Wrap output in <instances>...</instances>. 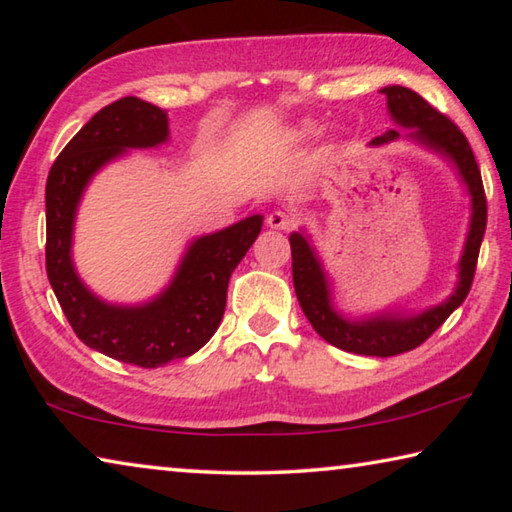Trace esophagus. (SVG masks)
I'll use <instances>...</instances> for the list:
<instances>
[{"label":"esophagus","instance_id":"34e87169","mask_svg":"<svg viewBox=\"0 0 512 512\" xmlns=\"http://www.w3.org/2000/svg\"><path fill=\"white\" fill-rule=\"evenodd\" d=\"M266 225L271 230H289L291 225H293V219H291L287 212L275 210V212H271V214L266 216Z\"/></svg>","mask_w":512,"mask_h":512}]
</instances>
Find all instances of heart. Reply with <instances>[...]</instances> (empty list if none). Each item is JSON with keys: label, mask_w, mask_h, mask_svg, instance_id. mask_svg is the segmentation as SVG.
I'll return each mask as SVG.
<instances>
[{"label": "heart", "mask_w": 512, "mask_h": 512, "mask_svg": "<svg viewBox=\"0 0 512 512\" xmlns=\"http://www.w3.org/2000/svg\"><path fill=\"white\" fill-rule=\"evenodd\" d=\"M305 131H309V128H305Z\"/></svg>", "instance_id": "b5f03b06"}]
</instances>
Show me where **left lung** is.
<instances>
[{
	"instance_id": "left-lung-1",
	"label": "left lung",
	"mask_w": 512,
	"mask_h": 512,
	"mask_svg": "<svg viewBox=\"0 0 512 512\" xmlns=\"http://www.w3.org/2000/svg\"><path fill=\"white\" fill-rule=\"evenodd\" d=\"M379 92L386 94V108L395 121V128H404L406 133L386 131L384 135L375 137L370 146H381L395 140L418 144L452 164L458 180L470 196V223H467L463 253L456 266L458 275L454 291L440 305L422 311L381 309L375 314L348 316L334 305L332 280H329L307 232H291L289 244L293 259V287H296L298 302L311 327L327 343L345 352L366 354V357H395V354L418 348L445 323L454 309L463 305L474 280L485 221H488V205H485L479 164L474 160L470 142L458 131V126L409 88L386 85Z\"/></svg>"
}]
</instances>
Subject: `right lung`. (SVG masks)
<instances>
[{"label":"right lung","mask_w":512,"mask_h":512,"mask_svg":"<svg viewBox=\"0 0 512 512\" xmlns=\"http://www.w3.org/2000/svg\"><path fill=\"white\" fill-rule=\"evenodd\" d=\"M169 142L167 110L137 97L101 108L54 162L47 178V275L69 325L88 348L140 368L189 357L221 325L228 282L253 246L264 216L189 241L176 273L158 296L137 305L99 298L76 273L74 223L85 189L97 173L131 149Z\"/></svg>","instance_id":"obj_1"}]
</instances>
